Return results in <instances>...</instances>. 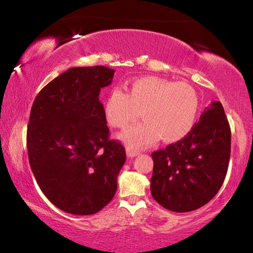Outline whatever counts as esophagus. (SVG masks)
<instances>
[{"label":"esophagus","instance_id":"34e87169","mask_svg":"<svg viewBox=\"0 0 253 253\" xmlns=\"http://www.w3.org/2000/svg\"><path fill=\"white\" fill-rule=\"evenodd\" d=\"M139 154H140L139 151L132 150V148H126V155L129 158H134V157H137V155H139Z\"/></svg>","mask_w":253,"mask_h":253}]
</instances>
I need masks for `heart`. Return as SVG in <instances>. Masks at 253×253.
Returning a JSON list of instances; mask_svg holds the SVG:
<instances>
[{
	"instance_id": "1",
	"label": "heart",
	"mask_w": 253,
	"mask_h": 253,
	"mask_svg": "<svg viewBox=\"0 0 253 253\" xmlns=\"http://www.w3.org/2000/svg\"><path fill=\"white\" fill-rule=\"evenodd\" d=\"M199 108V99L192 86L157 76L134 78L126 93L113 88L103 106L108 123L126 129L140 115L144 121L122 134L132 148H141L161 137L165 143H176L192 130Z\"/></svg>"
}]
</instances>
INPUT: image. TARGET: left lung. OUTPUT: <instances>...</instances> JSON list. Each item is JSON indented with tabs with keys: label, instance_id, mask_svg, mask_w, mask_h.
<instances>
[{
	"label": "left lung",
	"instance_id": "left-lung-1",
	"mask_svg": "<svg viewBox=\"0 0 253 253\" xmlns=\"http://www.w3.org/2000/svg\"><path fill=\"white\" fill-rule=\"evenodd\" d=\"M231 132L223 107L213 101L183 139L152 153L151 193L172 212H191L210 202L226 178Z\"/></svg>",
	"mask_w": 253,
	"mask_h": 253
}]
</instances>
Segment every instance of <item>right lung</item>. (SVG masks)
Segmentation results:
<instances>
[{
  "mask_svg": "<svg viewBox=\"0 0 253 253\" xmlns=\"http://www.w3.org/2000/svg\"><path fill=\"white\" fill-rule=\"evenodd\" d=\"M114 72L102 65L69 69L38 93L31 108V169L43 195L75 215L98 213L113 199L126 162L99 100Z\"/></svg>",
  "mask_w": 253,
  "mask_h": 253,
  "instance_id": "obj_1",
  "label": "right lung"
}]
</instances>
